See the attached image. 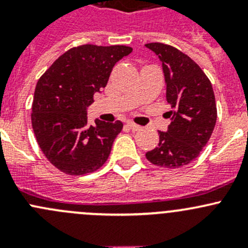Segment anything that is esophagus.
<instances>
[{
    "mask_svg": "<svg viewBox=\"0 0 248 248\" xmlns=\"http://www.w3.org/2000/svg\"><path fill=\"white\" fill-rule=\"evenodd\" d=\"M127 126H128L129 128L132 129V131H139V129L141 128V126H139V124H133V122H128V124H127Z\"/></svg>",
    "mask_w": 248,
    "mask_h": 248,
    "instance_id": "esophagus-1",
    "label": "esophagus"
}]
</instances>
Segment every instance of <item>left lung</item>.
Returning <instances> with one entry per match:
<instances>
[{
  "mask_svg": "<svg viewBox=\"0 0 248 248\" xmlns=\"http://www.w3.org/2000/svg\"><path fill=\"white\" fill-rule=\"evenodd\" d=\"M162 62L167 102L171 111L167 132H158V146L146 152L152 164L164 168L187 166L207 144L217 119L214 90L201 67L176 47L163 43L145 44Z\"/></svg>",
  "mask_w": 248,
  "mask_h": 248,
  "instance_id": "1",
  "label": "left lung"
}]
</instances>
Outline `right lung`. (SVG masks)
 <instances>
[{"instance_id": "add662e5", "label": "right lung", "mask_w": 248, "mask_h": 248, "mask_svg": "<svg viewBox=\"0 0 248 248\" xmlns=\"http://www.w3.org/2000/svg\"><path fill=\"white\" fill-rule=\"evenodd\" d=\"M131 46L72 47L41 77L32 103V128L47 161L69 175L101 168L112 142L122 131L115 124L94 120L87 124V107L107 86L115 63L132 52Z\"/></svg>"}]
</instances>
